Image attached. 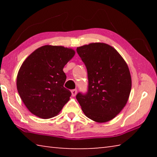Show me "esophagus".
<instances>
[{
	"instance_id": "esophagus-1",
	"label": "esophagus",
	"mask_w": 157,
	"mask_h": 157,
	"mask_svg": "<svg viewBox=\"0 0 157 157\" xmlns=\"http://www.w3.org/2000/svg\"><path fill=\"white\" fill-rule=\"evenodd\" d=\"M71 94H72L73 96H75L77 94V89H73L72 91H71Z\"/></svg>"
}]
</instances>
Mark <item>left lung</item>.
Returning a JSON list of instances; mask_svg holds the SVG:
<instances>
[{"instance_id":"1","label":"left lung","mask_w":157,"mask_h":157,"mask_svg":"<svg viewBox=\"0 0 157 157\" xmlns=\"http://www.w3.org/2000/svg\"><path fill=\"white\" fill-rule=\"evenodd\" d=\"M87 69L88 91L76 99L86 117L106 123L118 115L126 105L132 89L127 63L118 52L105 43H91L77 48Z\"/></svg>"}]
</instances>
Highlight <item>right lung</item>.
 Listing matches in <instances>:
<instances>
[{
  "mask_svg": "<svg viewBox=\"0 0 157 157\" xmlns=\"http://www.w3.org/2000/svg\"><path fill=\"white\" fill-rule=\"evenodd\" d=\"M75 54L72 48L46 45L23 62L17 87L25 107L34 115L43 119L56 116L70 100L71 91L63 87L66 75L63 68Z\"/></svg>",
  "mask_w": 157,
  "mask_h": 157,
  "instance_id": "1",
  "label": "right lung"
}]
</instances>
